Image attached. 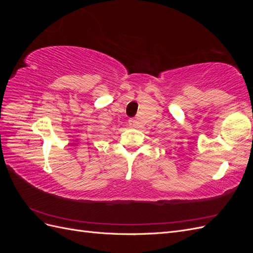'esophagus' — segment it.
<instances>
[{"mask_svg":"<svg viewBox=\"0 0 253 253\" xmlns=\"http://www.w3.org/2000/svg\"><path fill=\"white\" fill-rule=\"evenodd\" d=\"M138 124H139V122L137 121L136 119H129L128 120V125H129V126H132V127L138 126Z\"/></svg>","mask_w":253,"mask_h":253,"instance_id":"obj_1","label":"esophagus"}]
</instances>
